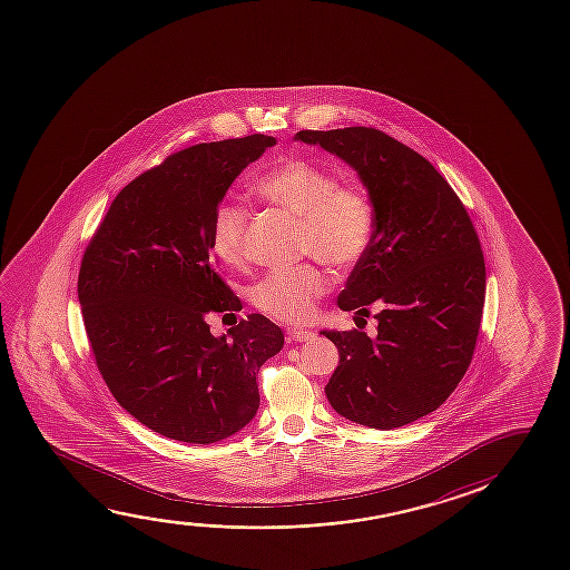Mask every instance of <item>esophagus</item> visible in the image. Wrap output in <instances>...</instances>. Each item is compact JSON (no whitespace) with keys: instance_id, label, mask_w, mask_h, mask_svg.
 I'll list each match as a JSON object with an SVG mask.
<instances>
[{"instance_id":"1","label":"esophagus","mask_w":570,"mask_h":570,"mask_svg":"<svg viewBox=\"0 0 570 570\" xmlns=\"http://www.w3.org/2000/svg\"><path fill=\"white\" fill-rule=\"evenodd\" d=\"M314 337V333L307 332V330H299V327H289L286 332V340L288 343H306Z\"/></svg>"}]
</instances>
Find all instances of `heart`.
Returning <instances> with one entry per match:
<instances>
[{
	"instance_id": "1",
	"label": "heart",
	"mask_w": 570,
	"mask_h": 570,
	"mask_svg": "<svg viewBox=\"0 0 570 570\" xmlns=\"http://www.w3.org/2000/svg\"><path fill=\"white\" fill-rule=\"evenodd\" d=\"M258 199L278 207L299 223L304 253L335 268H347L367 250L375 217L367 195L357 185L337 184L332 171L307 159L288 158L254 185ZM246 209L223 203L213 217V250L223 263L237 266L245 254ZM330 286L327 274L314 264L272 271L254 284L250 299L266 316L304 324L316 312Z\"/></svg>"
}]
</instances>
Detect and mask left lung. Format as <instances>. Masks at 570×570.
<instances>
[{
  "mask_svg": "<svg viewBox=\"0 0 570 570\" xmlns=\"http://www.w3.org/2000/svg\"><path fill=\"white\" fill-rule=\"evenodd\" d=\"M357 174L373 207L367 250L337 306L368 317L377 337L324 330L340 365L325 385L347 421L391 430L436 411L464 377L482 322L485 263L464 205L429 159L375 128L302 130Z\"/></svg>",
  "mask_w": 570,
  "mask_h": 570,
  "instance_id": "8db88e82",
  "label": "left lung"
}]
</instances>
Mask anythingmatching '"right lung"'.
Instances as JSON below:
<instances>
[{"instance_id": "add662e5", "label": "right lung", "mask_w": 570, "mask_h": 570, "mask_svg": "<svg viewBox=\"0 0 570 570\" xmlns=\"http://www.w3.org/2000/svg\"><path fill=\"white\" fill-rule=\"evenodd\" d=\"M253 134L177 151L122 191L82 256L79 299L98 371L124 411L166 439L213 444L258 411L256 375L284 347L261 314L213 335L210 312L243 309L215 268L213 217L248 164Z\"/></svg>"}]
</instances>
